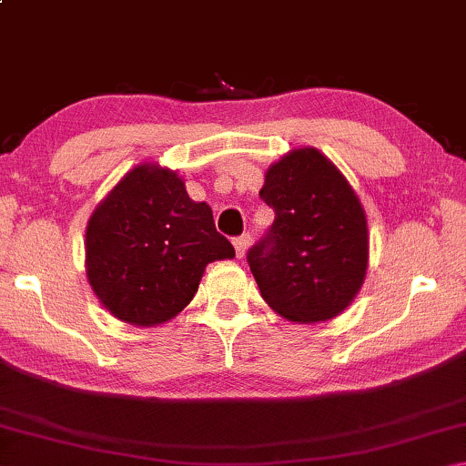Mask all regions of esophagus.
Instances as JSON below:
<instances>
[{"instance_id":"esophagus-1","label":"esophagus","mask_w":466,"mask_h":466,"mask_svg":"<svg viewBox=\"0 0 466 466\" xmlns=\"http://www.w3.org/2000/svg\"><path fill=\"white\" fill-rule=\"evenodd\" d=\"M250 234H242L238 236V238H234V248H236V257L242 258L244 255H247V250L250 247Z\"/></svg>"}]
</instances>
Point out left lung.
Wrapping results in <instances>:
<instances>
[{"label":"left lung","instance_id":"obj_1","mask_svg":"<svg viewBox=\"0 0 466 466\" xmlns=\"http://www.w3.org/2000/svg\"><path fill=\"white\" fill-rule=\"evenodd\" d=\"M269 234L248 250V265L273 312L298 325L341 314L364 286L370 234L364 205L317 147H296L265 172Z\"/></svg>","mask_w":466,"mask_h":466}]
</instances>
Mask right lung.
<instances>
[{"instance_id": "obj_1", "label": "right lung", "mask_w": 466, "mask_h": 466, "mask_svg": "<svg viewBox=\"0 0 466 466\" xmlns=\"http://www.w3.org/2000/svg\"><path fill=\"white\" fill-rule=\"evenodd\" d=\"M86 278L121 322L157 327L191 302L205 267L234 258L208 203L183 177L141 162L106 193L86 226Z\"/></svg>"}]
</instances>
